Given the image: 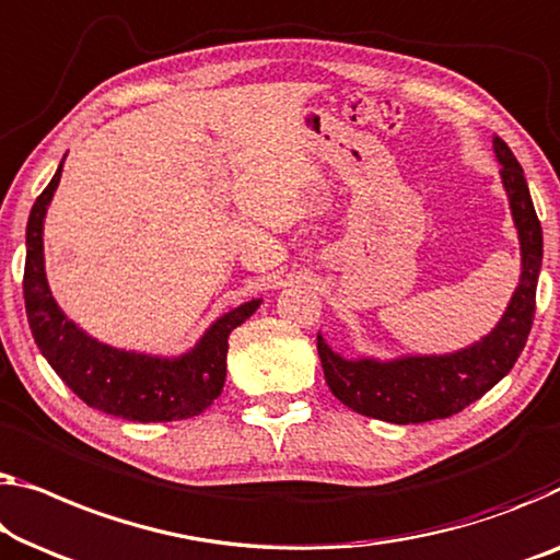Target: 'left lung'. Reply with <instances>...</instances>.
I'll return each instance as SVG.
<instances>
[{"label": "left lung", "instance_id": "left-lung-1", "mask_svg": "<svg viewBox=\"0 0 560 560\" xmlns=\"http://www.w3.org/2000/svg\"><path fill=\"white\" fill-rule=\"evenodd\" d=\"M493 150L498 163L503 165L500 178L511 200L513 223L521 241V281L513 291L511 304L493 331L450 354L397 357L389 362L370 360V357L345 360L319 334L316 349H319L324 380L331 395L349 410L395 424L442 420L463 412L467 405L493 389L518 362L536 314L544 231L521 163L498 136L493 138Z\"/></svg>", "mask_w": 560, "mask_h": 560}]
</instances>
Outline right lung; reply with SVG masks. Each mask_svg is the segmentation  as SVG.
I'll return each mask as SVG.
<instances>
[{
  "mask_svg": "<svg viewBox=\"0 0 560 560\" xmlns=\"http://www.w3.org/2000/svg\"><path fill=\"white\" fill-rule=\"evenodd\" d=\"M62 175V163L42 190L27 221L24 306L39 352L82 402L130 422L188 420L213 405L226 382L229 334L252 316L261 299L231 308L206 329L190 352L153 357L103 345L67 319L49 291L45 273L47 206Z\"/></svg>",
  "mask_w": 560,
  "mask_h": 560,
  "instance_id": "add662e5",
  "label": "right lung"
}]
</instances>
